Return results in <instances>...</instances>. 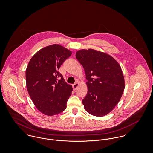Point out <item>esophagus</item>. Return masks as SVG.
Returning a JSON list of instances; mask_svg holds the SVG:
<instances>
[{
    "mask_svg": "<svg viewBox=\"0 0 153 153\" xmlns=\"http://www.w3.org/2000/svg\"><path fill=\"white\" fill-rule=\"evenodd\" d=\"M78 85H79V83H78V82H76V83L73 84V85H72V88H73L74 90H76V88L78 87Z\"/></svg>",
    "mask_w": 153,
    "mask_h": 153,
    "instance_id": "obj_1",
    "label": "esophagus"
}]
</instances>
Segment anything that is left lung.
<instances>
[{
  "label": "left lung",
  "instance_id": "left-lung-1",
  "mask_svg": "<svg viewBox=\"0 0 153 153\" xmlns=\"http://www.w3.org/2000/svg\"><path fill=\"white\" fill-rule=\"evenodd\" d=\"M76 58L86 75L87 95L82 100L84 108L94 116L103 117L115 108L125 88L121 68L105 53L94 49L76 52Z\"/></svg>",
  "mask_w": 153,
  "mask_h": 153
}]
</instances>
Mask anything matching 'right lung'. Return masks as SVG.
<instances>
[{
	"instance_id": "obj_1",
	"label": "right lung",
	"mask_w": 153,
	"mask_h": 153,
	"mask_svg": "<svg viewBox=\"0 0 153 153\" xmlns=\"http://www.w3.org/2000/svg\"><path fill=\"white\" fill-rule=\"evenodd\" d=\"M71 54V51L59 45H49L37 52L27 66L28 93L36 108L48 116L59 114L66 108L72 87L58 71ZM58 77L61 79L58 80Z\"/></svg>"
}]
</instances>
